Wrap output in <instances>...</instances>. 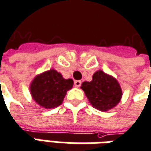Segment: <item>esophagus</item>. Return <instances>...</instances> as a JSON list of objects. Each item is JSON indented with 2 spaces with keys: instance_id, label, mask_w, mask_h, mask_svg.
Segmentation results:
<instances>
[{
  "instance_id": "obj_1",
  "label": "esophagus",
  "mask_w": 151,
  "mask_h": 151,
  "mask_svg": "<svg viewBox=\"0 0 151 151\" xmlns=\"http://www.w3.org/2000/svg\"><path fill=\"white\" fill-rule=\"evenodd\" d=\"M81 84H82V82L79 81V80H77V81L74 82V86H75L76 87H79V86H81Z\"/></svg>"
}]
</instances>
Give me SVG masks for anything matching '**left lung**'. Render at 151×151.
<instances>
[{"instance_id":"1","label":"left lung","mask_w":151,"mask_h":151,"mask_svg":"<svg viewBox=\"0 0 151 151\" xmlns=\"http://www.w3.org/2000/svg\"><path fill=\"white\" fill-rule=\"evenodd\" d=\"M81 88L91 105L101 111H108L115 107L122 97L119 83L102 70L95 73L91 82L83 83Z\"/></svg>"}]
</instances>
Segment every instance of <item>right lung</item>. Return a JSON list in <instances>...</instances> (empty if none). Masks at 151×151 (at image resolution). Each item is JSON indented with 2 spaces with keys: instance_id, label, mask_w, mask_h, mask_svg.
I'll use <instances>...</instances> for the list:
<instances>
[{
  "instance_id": "1",
  "label": "right lung",
  "mask_w": 151,
  "mask_h": 151,
  "mask_svg": "<svg viewBox=\"0 0 151 151\" xmlns=\"http://www.w3.org/2000/svg\"><path fill=\"white\" fill-rule=\"evenodd\" d=\"M73 85V79H65L56 70L50 69L36 76L30 85V92L32 99L40 106L52 109L62 104Z\"/></svg>"
}]
</instances>
